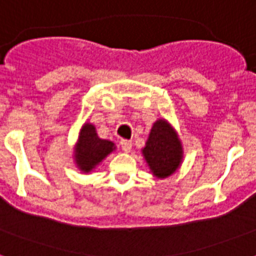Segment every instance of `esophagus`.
Segmentation results:
<instances>
[{
  "label": "esophagus",
  "instance_id": "obj_1",
  "mask_svg": "<svg viewBox=\"0 0 256 256\" xmlns=\"http://www.w3.org/2000/svg\"><path fill=\"white\" fill-rule=\"evenodd\" d=\"M120 144H121L122 151L126 152V154H128V152L132 151V140H126V139H122V140L120 142Z\"/></svg>",
  "mask_w": 256,
  "mask_h": 256
}]
</instances>
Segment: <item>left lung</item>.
Here are the masks:
<instances>
[{"mask_svg":"<svg viewBox=\"0 0 256 256\" xmlns=\"http://www.w3.org/2000/svg\"><path fill=\"white\" fill-rule=\"evenodd\" d=\"M142 154L150 172L158 180H165L178 170L184 160V147L176 128L165 118L152 126Z\"/></svg>","mask_w":256,"mask_h":256,"instance_id":"left-lung-1","label":"left lung"}]
</instances>
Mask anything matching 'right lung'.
<instances>
[{
    "mask_svg": "<svg viewBox=\"0 0 256 256\" xmlns=\"http://www.w3.org/2000/svg\"><path fill=\"white\" fill-rule=\"evenodd\" d=\"M116 144L108 139L98 138L95 124L84 122L79 130L78 142L74 146L72 158L82 173H91L106 156L116 151Z\"/></svg>",
    "mask_w": 256,
    "mask_h": 256,
    "instance_id": "right-lung-1",
    "label": "right lung"
}]
</instances>
